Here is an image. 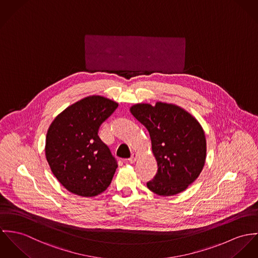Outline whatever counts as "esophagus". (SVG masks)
I'll use <instances>...</instances> for the list:
<instances>
[{
  "instance_id": "1",
  "label": "esophagus",
  "mask_w": 258,
  "mask_h": 258,
  "mask_svg": "<svg viewBox=\"0 0 258 258\" xmlns=\"http://www.w3.org/2000/svg\"><path fill=\"white\" fill-rule=\"evenodd\" d=\"M137 158H138V154H137V153H133L132 156L128 158V161H130L131 163H135V162L137 161Z\"/></svg>"
}]
</instances>
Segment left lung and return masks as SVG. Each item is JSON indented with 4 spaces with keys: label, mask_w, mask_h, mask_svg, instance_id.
Listing matches in <instances>:
<instances>
[{
    "label": "left lung",
    "mask_w": 258,
    "mask_h": 258,
    "mask_svg": "<svg viewBox=\"0 0 258 258\" xmlns=\"http://www.w3.org/2000/svg\"><path fill=\"white\" fill-rule=\"evenodd\" d=\"M131 113L148 131L157 161L158 170L147 188L160 196L186 190L206 160V138L199 121L182 108L161 102L137 104Z\"/></svg>",
    "instance_id": "left-lung-1"
}]
</instances>
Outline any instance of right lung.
I'll return each instance as SVG.
<instances>
[{
    "mask_svg": "<svg viewBox=\"0 0 258 258\" xmlns=\"http://www.w3.org/2000/svg\"><path fill=\"white\" fill-rule=\"evenodd\" d=\"M117 106L107 98L90 96L66 108L51 122L45 156L51 171L69 192L93 197L111 184L117 163L98 133Z\"/></svg>",
    "mask_w": 258,
    "mask_h": 258,
    "instance_id": "obj_1",
    "label": "right lung"
}]
</instances>
